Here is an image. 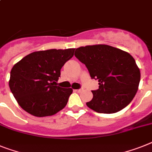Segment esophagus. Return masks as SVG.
Masks as SVG:
<instances>
[{
  "mask_svg": "<svg viewBox=\"0 0 152 152\" xmlns=\"http://www.w3.org/2000/svg\"><path fill=\"white\" fill-rule=\"evenodd\" d=\"M82 91H83V88H80V89L75 90V91H77V92H81Z\"/></svg>",
  "mask_w": 152,
  "mask_h": 152,
  "instance_id": "esophagus-1",
  "label": "esophagus"
}]
</instances>
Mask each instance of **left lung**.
Returning <instances> with one entry per match:
<instances>
[{
    "mask_svg": "<svg viewBox=\"0 0 152 152\" xmlns=\"http://www.w3.org/2000/svg\"><path fill=\"white\" fill-rule=\"evenodd\" d=\"M75 56L85 64L99 89L88 107L101 113H114L128 106L136 95L141 80L140 69L129 53L109 45L81 46Z\"/></svg>",
    "mask_w": 152,
    "mask_h": 152,
    "instance_id": "obj_1",
    "label": "left lung"
}]
</instances>
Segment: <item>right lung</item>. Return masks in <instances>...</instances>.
Here are the masks:
<instances>
[{"label":"right lung","instance_id":"obj_1","mask_svg":"<svg viewBox=\"0 0 152 152\" xmlns=\"http://www.w3.org/2000/svg\"><path fill=\"white\" fill-rule=\"evenodd\" d=\"M75 49L36 51L16 63L11 71L9 87L25 111L43 117L66 106L72 88L56 86L61 69L74 56Z\"/></svg>","mask_w":152,"mask_h":152}]
</instances>
